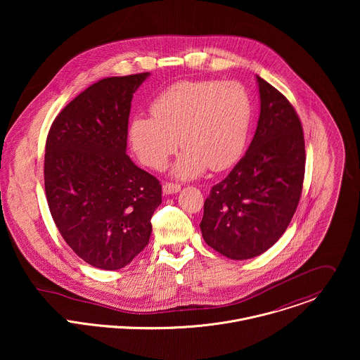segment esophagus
<instances>
[{"label": "esophagus", "instance_id": "34e87169", "mask_svg": "<svg viewBox=\"0 0 360 360\" xmlns=\"http://www.w3.org/2000/svg\"><path fill=\"white\" fill-rule=\"evenodd\" d=\"M180 184H174V183H166L163 184V193L166 195H170V194H176L180 191Z\"/></svg>", "mask_w": 360, "mask_h": 360}]
</instances>
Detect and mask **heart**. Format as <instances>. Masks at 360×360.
Listing matches in <instances>:
<instances>
[{
    "mask_svg": "<svg viewBox=\"0 0 360 360\" xmlns=\"http://www.w3.org/2000/svg\"><path fill=\"white\" fill-rule=\"evenodd\" d=\"M151 110L154 116L131 120L133 150L146 166L159 170L181 143L186 148L173 174L186 180L202 174L207 166L223 170L240 158L252 106L240 83L202 80L172 84L155 98Z\"/></svg>",
    "mask_w": 360,
    "mask_h": 360,
    "instance_id": "heart-1",
    "label": "heart"
}]
</instances>
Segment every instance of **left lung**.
<instances>
[{
    "label": "left lung",
    "mask_w": 360,
    "mask_h": 360,
    "mask_svg": "<svg viewBox=\"0 0 360 360\" xmlns=\"http://www.w3.org/2000/svg\"><path fill=\"white\" fill-rule=\"evenodd\" d=\"M260 113L251 146L212 187L201 231L206 244L236 260L257 257L287 230L302 194L305 140L291 103L257 76Z\"/></svg>",
    "instance_id": "left-lung-1"
}]
</instances>
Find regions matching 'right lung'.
I'll use <instances>...</instances> for the list:
<instances>
[{"label": "right lung", "instance_id": "right-lung-1", "mask_svg": "<svg viewBox=\"0 0 360 360\" xmlns=\"http://www.w3.org/2000/svg\"><path fill=\"white\" fill-rule=\"evenodd\" d=\"M150 73L106 77L80 93L52 122L44 186L52 219L73 252L117 270L148 244L162 186L129 155L131 100Z\"/></svg>", "mask_w": 360, "mask_h": 360}]
</instances>
